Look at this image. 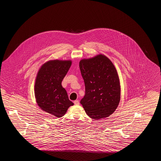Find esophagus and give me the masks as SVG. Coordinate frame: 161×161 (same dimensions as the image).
<instances>
[{"label":"esophagus","instance_id":"34e87169","mask_svg":"<svg viewBox=\"0 0 161 161\" xmlns=\"http://www.w3.org/2000/svg\"><path fill=\"white\" fill-rule=\"evenodd\" d=\"M74 104L76 105H79V101L78 100H75V101H74Z\"/></svg>","mask_w":161,"mask_h":161}]
</instances>
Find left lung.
I'll return each mask as SVG.
<instances>
[{
  "instance_id": "8db88e82",
  "label": "left lung",
  "mask_w": 161,
  "mask_h": 161,
  "mask_svg": "<svg viewBox=\"0 0 161 161\" xmlns=\"http://www.w3.org/2000/svg\"><path fill=\"white\" fill-rule=\"evenodd\" d=\"M79 68L85 85L80 100L86 113L94 120L109 116L120 100V80L113 63L105 56L83 59Z\"/></svg>"
}]
</instances>
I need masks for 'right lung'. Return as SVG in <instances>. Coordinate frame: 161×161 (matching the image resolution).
<instances>
[{
    "instance_id": "right-lung-1",
    "label": "right lung",
    "mask_w": 161,
    "mask_h": 161,
    "mask_svg": "<svg viewBox=\"0 0 161 161\" xmlns=\"http://www.w3.org/2000/svg\"><path fill=\"white\" fill-rule=\"evenodd\" d=\"M71 65L70 60H51L38 72L34 92L38 105L47 113L61 117L74 105L62 86L63 79Z\"/></svg>"
}]
</instances>
